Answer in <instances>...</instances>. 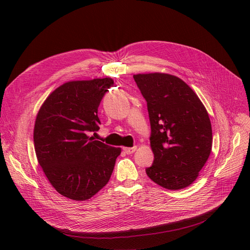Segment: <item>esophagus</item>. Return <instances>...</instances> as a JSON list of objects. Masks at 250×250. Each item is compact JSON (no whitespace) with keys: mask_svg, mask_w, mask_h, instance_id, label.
I'll return each mask as SVG.
<instances>
[{"mask_svg":"<svg viewBox=\"0 0 250 250\" xmlns=\"http://www.w3.org/2000/svg\"><path fill=\"white\" fill-rule=\"evenodd\" d=\"M135 150H136V146H133V147H125V148H124V151H125L126 154H131V153H133Z\"/></svg>","mask_w":250,"mask_h":250,"instance_id":"1","label":"esophagus"}]
</instances>
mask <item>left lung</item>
<instances>
[{"mask_svg":"<svg viewBox=\"0 0 250 250\" xmlns=\"http://www.w3.org/2000/svg\"><path fill=\"white\" fill-rule=\"evenodd\" d=\"M147 103L153 164L146 174L159 186L180 190L191 185L206 164L212 144L208 112L180 78L164 73L133 75Z\"/></svg>","mask_w":250,"mask_h":250,"instance_id":"obj_1","label":"left lung"}]
</instances>
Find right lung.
<instances>
[{
    "label": "right lung",
    "instance_id": "obj_1",
    "mask_svg": "<svg viewBox=\"0 0 250 250\" xmlns=\"http://www.w3.org/2000/svg\"><path fill=\"white\" fill-rule=\"evenodd\" d=\"M112 78L67 82L44 101L33 130L35 154L48 181L62 196L86 201L109 182L120 147L89 136L98 131L100 103Z\"/></svg>",
    "mask_w": 250,
    "mask_h": 250
}]
</instances>
